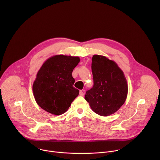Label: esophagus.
<instances>
[{
  "label": "esophagus",
  "instance_id": "esophagus-1",
  "mask_svg": "<svg viewBox=\"0 0 160 160\" xmlns=\"http://www.w3.org/2000/svg\"><path fill=\"white\" fill-rule=\"evenodd\" d=\"M83 91H84L83 90L80 91V94H79L80 96H83Z\"/></svg>",
  "mask_w": 160,
  "mask_h": 160
}]
</instances>
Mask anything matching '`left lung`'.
<instances>
[{
  "label": "left lung",
  "instance_id": "1",
  "mask_svg": "<svg viewBox=\"0 0 160 160\" xmlns=\"http://www.w3.org/2000/svg\"><path fill=\"white\" fill-rule=\"evenodd\" d=\"M92 72L94 86L87 91L85 99L94 112L101 116H109L117 112L126 101V78L115 61L101 55L93 56Z\"/></svg>",
  "mask_w": 160,
  "mask_h": 160
}]
</instances>
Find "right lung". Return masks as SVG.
Returning <instances> with one entry per match:
<instances>
[{
	"mask_svg": "<svg viewBox=\"0 0 160 160\" xmlns=\"http://www.w3.org/2000/svg\"><path fill=\"white\" fill-rule=\"evenodd\" d=\"M77 56L56 55L45 61L38 70L33 84L37 104L54 115H61L78 96L73 87L72 72L80 62Z\"/></svg>",
	"mask_w": 160,
	"mask_h": 160,
	"instance_id": "obj_1",
	"label": "right lung"
}]
</instances>
